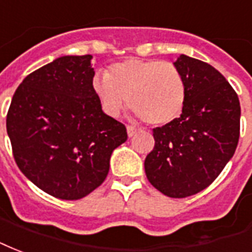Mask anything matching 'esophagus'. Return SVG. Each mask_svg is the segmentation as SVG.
<instances>
[{"instance_id": "esophagus-1", "label": "esophagus", "mask_w": 252, "mask_h": 252, "mask_svg": "<svg viewBox=\"0 0 252 252\" xmlns=\"http://www.w3.org/2000/svg\"><path fill=\"white\" fill-rule=\"evenodd\" d=\"M137 133V128L133 127V126H127V135L128 137H133Z\"/></svg>"}]
</instances>
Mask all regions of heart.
I'll list each match as a JSON object with an SVG mask.
<instances>
[{
    "mask_svg": "<svg viewBox=\"0 0 252 252\" xmlns=\"http://www.w3.org/2000/svg\"><path fill=\"white\" fill-rule=\"evenodd\" d=\"M93 92L102 109L118 117L125 106L151 125H166L182 114L187 99L186 81L171 62L127 58L115 62L105 75H95Z\"/></svg>",
    "mask_w": 252,
    "mask_h": 252,
    "instance_id": "heart-1",
    "label": "heart"
}]
</instances>
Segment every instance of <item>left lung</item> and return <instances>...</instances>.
<instances>
[{
  "mask_svg": "<svg viewBox=\"0 0 252 252\" xmlns=\"http://www.w3.org/2000/svg\"><path fill=\"white\" fill-rule=\"evenodd\" d=\"M174 65L186 81V105L179 118L153 128L155 145L145 171L162 194L186 198L209 187L232 158L241 105L231 85L209 63L182 54Z\"/></svg>",
  "mask_w": 252,
  "mask_h": 252,
  "instance_id": "obj_1",
  "label": "left lung"
}]
</instances>
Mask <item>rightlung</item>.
<instances>
[{"instance_id": "add662e5", "label": "right lung", "mask_w": 252, "mask_h": 252, "mask_svg": "<svg viewBox=\"0 0 252 252\" xmlns=\"http://www.w3.org/2000/svg\"><path fill=\"white\" fill-rule=\"evenodd\" d=\"M93 57L65 56L30 73L6 115L13 157L49 195L81 199L105 181L124 124L102 111L93 92Z\"/></svg>"}]
</instances>
